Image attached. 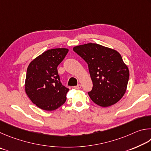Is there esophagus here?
<instances>
[{
    "instance_id": "34e87169",
    "label": "esophagus",
    "mask_w": 151,
    "mask_h": 151,
    "mask_svg": "<svg viewBox=\"0 0 151 151\" xmlns=\"http://www.w3.org/2000/svg\"><path fill=\"white\" fill-rule=\"evenodd\" d=\"M73 88L76 89H80L81 88V85H80V84H79V85H78V86H74Z\"/></svg>"
}]
</instances>
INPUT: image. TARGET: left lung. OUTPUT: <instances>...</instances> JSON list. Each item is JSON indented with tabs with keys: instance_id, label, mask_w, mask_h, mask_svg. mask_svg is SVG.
I'll return each instance as SVG.
<instances>
[{
	"instance_id": "8db88e82",
	"label": "left lung",
	"mask_w": 151,
	"mask_h": 151,
	"mask_svg": "<svg viewBox=\"0 0 151 151\" xmlns=\"http://www.w3.org/2000/svg\"><path fill=\"white\" fill-rule=\"evenodd\" d=\"M73 50L88 64L93 88L88 95L95 104L109 107L125 94L129 78L128 67L116 50L101 45L88 43Z\"/></svg>"
}]
</instances>
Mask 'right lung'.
I'll return each mask as SVG.
<instances>
[{"instance_id": "add662e5", "label": "right lung", "mask_w": 151, "mask_h": 151, "mask_svg": "<svg viewBox=\"0 0 151 151\" xmlns=\"http://www.w3.org/2000/svg\"><path fill=\"white\" fill-rule=\"evenodd\" d=\"M67 48L48 50L30 63L26 71L25 91L37 107L54 111L64 104L69 89L60 81L57 67L68 52Z\"/></svg>"}]
</instances>
